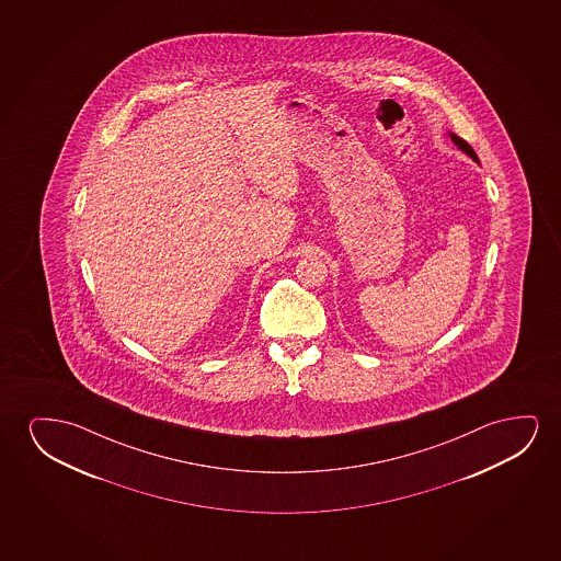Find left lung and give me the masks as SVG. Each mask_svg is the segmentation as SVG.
I'll return each instance as SVG.
<instances>
[{"instance_id": "left-lung-1", "label": "left lung", "mask_w": 561, "mask_h": 561, "mask_svg": "<svg viewBox=\"0 0 561 561\" xmlns=\"http://www.w3.org/2000/svg\"><path fill=\"white\" fill-rule=\"evenodd\" d=\"M450 138H453V141H454V144H456V146L460 147V149H461V151H463V153H468L469 157H471V159H473V161L479 162V159H477L476 151H473V149H471V146H469V144H468V141H466V139H461L460 136H456V134H450Z\"/></svg>"}]
</instances>
